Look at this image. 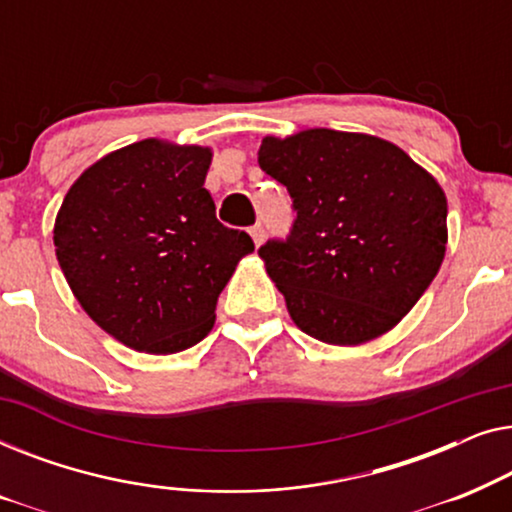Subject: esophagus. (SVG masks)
I'll use <instances>...</instances> for the list:
<instances>
[{
	"instance_id": "obj_1",
	"label": "esophagus",
	"mask_w": 512,
	"mask_h": 512,
	"mask_svg": "<svg viewBox=\"0 0 512 512\" xmlns=\"http://www.w3.org/2000/svg\"><path fill=\"white\" fill-rule=\"evenodd\" d=\"M249 235H251V240H254L256 247H261V242L265 240V228L261 226V223H254V226L249 228Z\"/></svg>"
}]
</instances>
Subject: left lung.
<instances>
[{
    "label": "left lung",
    "mask_w": 512,
    "mask_h": 512,
    "mask_svg": "<svg viewBox=\"0 0 512 512\" xmlns=\"http://www.w3.org/2000/svg\"><path fill=\"white\" fill-rule=\"evenodd\" d=\"M296 219L258 249L300 331L361 345L394 328L438 275L447 244L443 188L373 135L314 128L258 151Z\"/></svg>",
    "instance_id": "1"
}]
</instances>
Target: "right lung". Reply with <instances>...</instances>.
Wrapping results in <instances>:
<instances>
[{
    "mask_svg": "<svg viewBox=\"0 0 512 512\" xmlns=\"http://www.w3.org/2000/svg\"><path fill=\"white\" fill-rule=\"evenodd\" d=\"M212 151L144 139L76 179L55 219V254L88 317L137 352L174 354L214 326L216 300L254 251L205 188Z\"/></svg>",
    "mask_w": 512,
    "mask_h": 512,
    "instance_id": "add662e5",
    "label": "right lung"
}]
</instances>
